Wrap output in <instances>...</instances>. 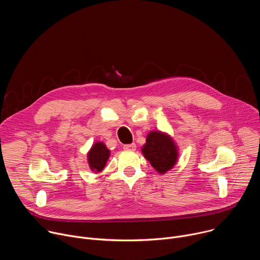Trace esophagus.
Here are the masks:
<instances>
[{"mask_svg":"<svg viewBox=\"0 0 260 260\" xmlns=\"http://www.w3.org/2000/svg\"><path fill=\"white\" fill-rule=\"evenodd\" d=\"M123 149L125 151H135L136 150V144H128V145H124Z\"/></svg>","mask_w":260,"mask_h":260,"instance_id":"esophagus-1","label":"esophagus"}]
</instances>
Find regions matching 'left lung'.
Returning <instances> with one entry per match:
<instances>
[{"label":"left lung","instance_id":"1","mask_svg":"<svg viewBox=\"0 0 260 260\" xmlns=\"http://www.w3.org/2000/svg\"><path fill=\"white\" fill-rule=\"evenodd\" d=\"M144 157L159 174H166L178 161V146L170 135L160 131H152L147 135L142 147Z\"/></svg>","mask_w":260,"mask_h":260}]
</instances>
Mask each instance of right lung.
<instances>
[{
    "label": "right lung",
    "mask_w": 260,
    "mask_h": 260,
    "mask_svg": "<svg viewBox=\"0 0 260 260\" xmlns=\"http://www.w3.org/2000/svg\"><path fill=\"white\" fill-rule=\"evenodd\" d=\"M110 157V150L103 142H95L87 152V162L93 173H100Z\"/></svg>",
    "instance_id": "add662e5"
}]
</instances>
